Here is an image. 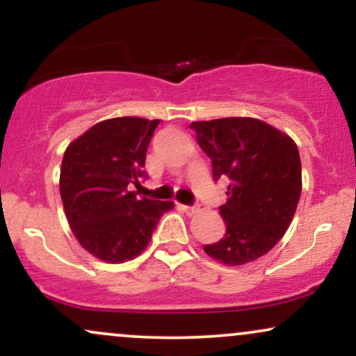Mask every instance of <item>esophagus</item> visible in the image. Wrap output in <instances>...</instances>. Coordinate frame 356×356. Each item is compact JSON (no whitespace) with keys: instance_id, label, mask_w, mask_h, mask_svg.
<instances>
[{"instance_id":"obj_1","label":"esophagus","mask_w":356,"mask_h":356,"mask_svg":"<svg viewBox=\"0 0 356 356\" xmlns=\"http://www.w3.org/2000/svg\"><path fill=\"white\" fill-rule=\"evenodd\" d=\"M181 209L184 212H187V214H194L195 211H197V207H192V206H181Z\"/></svg>"}]
</instances>
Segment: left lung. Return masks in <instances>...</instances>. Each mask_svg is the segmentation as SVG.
Segmentation results:
<instances>
[{
	"label": "left lung",
	"mask_w": 356,
	"mask_h": 356,
	"mask_svg": "<svg viewBox=\"0 0 356 356\" xmlns=\"http://www.w3.org/2000/svg\"><path fill=\"white\" fill-rule=\"evenodd\" d=\"M212 161L214 181L229 179L219 207L226 234L204 246L212 259L241 266L276 246L291 224L301 195V161L291 137L252 117L192 122Z\"/></svg>",
	"instance_id": "8db88e82"
}]
</instances>
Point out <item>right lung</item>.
I'll return each mask as SVG.
<instances>
[{
  "mask_svg": "<svg viewBox=\"0 0 356 356\" xmlns=\"http://www.w3.org/2000/svg\"><path fill=\"white\" fill-rule=\"evenodd\" d=\"M161 120L117 117L70 142L60 170V195L80 246L105 263L134 259L149 246L170 201L138 197L150 138Z\"/></svg>",
  "mask_w": 356,
  "mask_h": 356,
  "instance_id": "add662e5",
  "label": "right lung"
}]
</instances>
